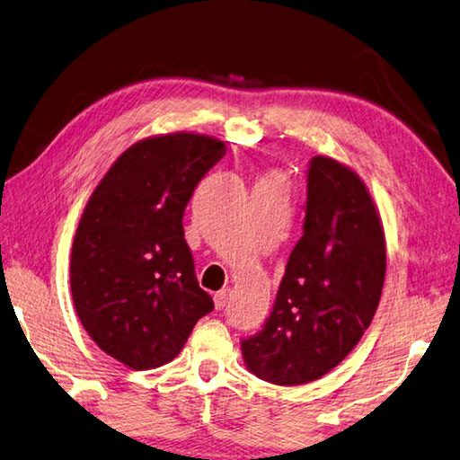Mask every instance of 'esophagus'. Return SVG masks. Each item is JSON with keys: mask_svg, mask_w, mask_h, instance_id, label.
Instances as JSON below:
<instances>
[{"mask_svg": "<svg viewBox=\"0 0 460 460\" xmlns=\"http://www.w3.org/2000/svg\"><path fill=\"white\" fill-rule=\"evenodd\" d=\"M226 304H228V289H220V292L214 294V305H217V309L226 307Z\"/></svg>", "mask_w": 460, "mask_h": 460, "instance_id": "1", "label": "esophagus"}]
</instances>
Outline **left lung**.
<instances>
[{"label":"left lung","instance_id":"8db88e82","mask_svg":"<svg viewBox=\"0 0 460 460\" xmlns=\"http://www.w3.org/2000/svg\"><path fill=\"white\" fill-rule=\"evenodd\" d=\"M385 266V234L363 181L330 156H314L304 236L264 327L242 340L248 369L292 387L337 367L377 312Z\"/></svg>","mask_w":460,"mask_h":460}]
</instances>
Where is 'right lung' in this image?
<instances>
[{"mask_svg":"<svg viewBox=\"0 0 460 460\" xmlns=\"http://www.w3.org/2000/svg\"><path fill=\"white\" fill-rule=\"evenodd\" d=\"M222 140L172 133L138 140L93 190L71 250V296L91 340L130 369L172 361L214 309L199 286L182 217Z\"/></svg>","mask_w":460,"mask_h":460,"instance_id":"obj_1","label":"right lung"}]
</instances>
